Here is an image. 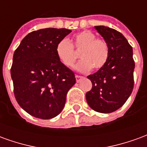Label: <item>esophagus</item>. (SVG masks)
<instances>
[{
    "instance_id": "esophagus-1",
    "label": "esophagus",
    "mask_w": 147,
    "mask_h": 147,
    "mask_svg": "<svg viewBox=\"0 0 147 147\" xmlns=\"http://www.w3.org/2000/svg\"><path fill=\"white\" fill-rule=\"evenodd\" d=\"M83 78V76H78V75H76V82H80V80H81Z\"/></svg>"
}]
</instances>
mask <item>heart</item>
Listing matches in <instances>:
<instances>
[{
	"label": "heart",
	"instance_id": "obj_1",
	"mask_svg": "<svg viewBox=\"0 0 147 147\" xmlns=\"http://www.w3.org/2000/svg\"><path fill=\"white\" fill-rule=\"evenodd\" d=\"M76 51L80 50L82 61L77 65L81 71H88L92 67L98 70L106 64L109 57V47L105 40L96 38L90 30H83L75 34L71 40L62 39L56 46V53L59 61L67 67H72L77 61Z\"/></svg>",
	"mask_w": 147,
	"mask_h": 147
}]
</instances>
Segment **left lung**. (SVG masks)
I'll return each mask as SVG.
<instances>
[{
  "label": "left lung",
  "mask_w": 147,
  "mask_h": 147,
  "mask_svg": "<svg viewBox=\"0 0 147 147\" xmlns=\"http://www.w3.org/2000/svg\"><path fill=\"white\" fill-rule=\"evenodd\" d=\"M109 47V57L104 67L87 78L92 83L86 92V102L96 112L109 113L126 102L134 87L132 47L122 34L105 26H95Z\"/></svg>",
  "instance_id": "left-lung-1"
}]
</instances>
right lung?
<instances>
[{
	"label": "right lung",
	"mask_w": 147,
	"mask_h": 147,
	"mask_svg": "<svg viewBox=\"0 0 147 147\" xmlns=\"http://www.w3.org/2000/svg\"><path fill=\"white\" fill-rule=\"evenodd\" d=\"M71 30L45 28L27 34L16 49L11 67L14 95L31 116L48 120L61 113L75 74L59 61L58 42Z\"/></svg>",
	"instance_id": "add662e5"
}]
</instances>
